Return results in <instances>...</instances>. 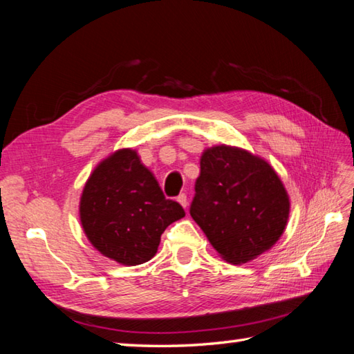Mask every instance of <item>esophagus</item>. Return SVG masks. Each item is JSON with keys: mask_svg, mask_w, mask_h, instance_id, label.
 <instances>
[{"mask_svg": "<svg viewBox=\"0 0 354 354\" xmlns=\"http://www.w3.org/2000/svg\"><path fill=\"white\" fill-rule=\"evenodd\" d=\"M177 201L182 204V206L186 209L187 207V197H186V194H180L178 197H177Z\"/></svg>", "mask_w": 354, "mask_h": 354, "instance_id": "obj_1", "label": "esophagus"}]
</instances>
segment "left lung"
<instances>
[{
  "label": "left lung",
  "instance_id": "1",
  "mask_svg": "<svg viewBox=\"0 0 354 354\" xmlns=\"http://www.w3.org/2000/svg\"><path fill=\"white\" fill-rule=\"evenodd\" d=\"M189 214L223 259L247 263L279 241L289 197L268 162L241 148H207Z\"/></svg>",
  "mask_w": 354,
  "mask_h": 354
}]
</instances>
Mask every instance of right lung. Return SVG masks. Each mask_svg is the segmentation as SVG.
I'll return each mask as SVG.
<instances>
[{
  "mask_svg": "<svg viewBox=\"0 0 354 354\" xmlns=\"http://www.w3.org/2000/svg\"><path fill=\"white\" fill-rule=\"evenodd\" d=\"M183 216V207L165 198L151 171L130 148L93 169L80 200L86 236L101 254L122 265L150 261L165 229Z\"/></svg>",
  "mask_w": 354,
  "mask_h": 354,
  "instance_id": "1",
  "label": "right lung"
}]
</instances>
